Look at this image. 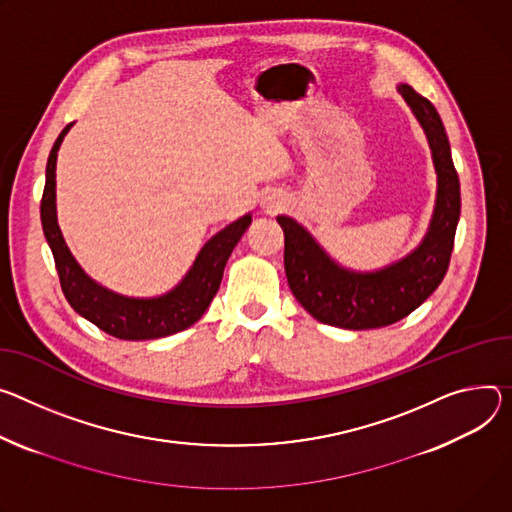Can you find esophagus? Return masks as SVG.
Masks as SVG:
<instances>
[{
	"mask_svg": "<svg viewBox=\"0 0 512 512\" xmlns=\"http://www.w3.org/2000/svg\"><path fill=\"white\" fill-rule=\"evenodd\" d=\"M282 204H284V200L280 196H267L263 202V206L267 210H277V208H282Z\"/></svg>",
	"mask_w": 512,
	"mask_h": 512,
	"instance_id": "esophagus-1",
	"label": "esophagus"
}]
</instances>
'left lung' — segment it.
<instances>
[{
	"label": "left lung",
	"mask_w": 512,
	"mask_h": 512,
	"mask_svg": "<svg viewBox=\"0 0 512 512\" xmlns=\"http://www.w3.org/2000/svg\"><path fill=\"white\" fill-rule=\"evenodd\" d=\"M396 89L425 130L437 173L435 208L423 241L382 269L355 271L335 261L298 220L277 216L286 239L284 265L290 290L310 316L331 327L365 331L402 320L439 288L449 267L461 210L449 138L427 98L406 83Z\"/></svg>",
	"instance_id": "left-lung-1"
}]
</instances>
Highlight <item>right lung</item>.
Instances as JSON below:
<instances>
[{
    "label": "right lung",
    "mask_w": 512,
    "mask_h": 512,
    "mask_svg": "<svg viewBox=\"0 0 512 512\" xmlns=\"http://www.w3.org/2000/svg\"><path fill=\"white\" fill-rule=\"evenodd\" d=\"M73 124H67L55 141L46 161V183L40 202V220L49 243L65 298L77 314L94 322L104 333L124 341H147L175 335L202 318L216 296L224 265L253 222L251 214L241 216L200 249L190 271L169 292L153 298L124 296L89 277L69 251L57 220V153Z\"/></svg>",
    "instance_id": "obj_1"
}]
</instances>
